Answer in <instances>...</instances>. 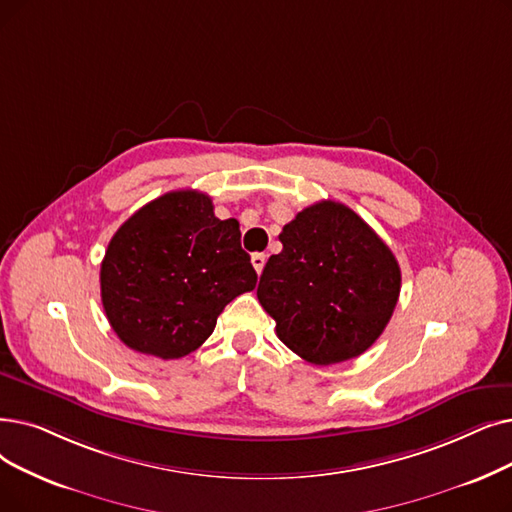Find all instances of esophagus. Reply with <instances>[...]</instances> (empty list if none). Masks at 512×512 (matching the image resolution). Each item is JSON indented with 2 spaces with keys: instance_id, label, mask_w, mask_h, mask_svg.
<instances>
[{
  "instance_id": "34e87169",
  "label": "esophagus",
  "mask_w": 512,
  "mask_h": 512,
  "mask_svg": "<svg viewBox=\"0 0 512 512\" xmlns=\"http://www.w3.org/2000/svg\"><path fill=\"white\" fill-rule=\"evenodd\" d=\"M251 263H253L255 272H257V274H261V272H263V265H265V255H263V253H255V255H251Z\"/></svg>"
}]
</instances>
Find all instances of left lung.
Here are the masks:
<instances>
[{
    "label": "left lung",
    "instance_id": "8db88e82",
    "mask_svg": "<svg viewBox=\"0 0 512 512\" xmlns=\"http://www.w3.org/2000/svg\"><path fill=\"white\" fill-rule=\"evenodd\" d=\"M257 299L276 320L278 339L309 364L362 355L389 324L402 272L395 255L349 207L320 201L278 236Z\"/></svg>",
    "mask_w": 512,
    "mask_h": 512
}]
</instances>
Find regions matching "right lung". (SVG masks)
Masks as SVG:
<instances>
[{
  "instance_id": "obj_1",
  "label": "right lung",
  "mask_w": 512,
  "mask_h": 512,
  "mask_svg": "<svg viewBox=\"0 0 512 512\" xmlns=\"http://www.w3.org/2000/svg\"><path fill=\"white\" fill-rule=\"evenodd\" d=\"M257 272L236 219H219L198 190H175L133 213L108 242L100 295L117 337L161 360L201 347L224 307Z\"/></svg>"
}]
</instances>
